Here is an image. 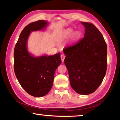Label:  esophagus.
<instances>
[{
  "label": "esophagus",
  "instance_id": "1",
  "mask_svg": "<svg viewBox=\"0 0 120 120\" xmlns=\"http://www.w3.org/2000/svg\"><path fill=\"white\" fill-rule=\"evenodd\" d=\"M65 56H64V54H61V59L62 62L64 61Z\"/></svg>",
  "mask_w": 120,
  "mask_h": 120
}]
</instances>
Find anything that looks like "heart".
<instances>
[{
    "label": "heart",
    "mask_w": 120,
    "mask_h": 120,
    "mask_svg": "<svg viewBox=\"0 0 120 120\" xmlns=\"http://www.w3.org/2000/svg\"><path fill=\"white\" fill-rule=\"evenodd\" d=\"M72 30L71 29H68L64 32V35L66 37L69 36L72 34ZM81 34L79 31H76L73 34V38L75 40H77L80 38Z\"/></svg>",
    "instance_id": "b5f03b06"
}]
</instances>
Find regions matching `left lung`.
I'll use <instances>...</instances> for the list:
<instances>
[{"label": "left lung", "instance_id": "obj_1", "mask_svg": "<svg viewBox=\"0 0 120 120\" xmlns=\"http://www.w3.org/2000/svg\"><path fill=\"white\" fill-rule=\"evenodd\" d=\"M85 27L84 38L63 50L70 85L78 94L94 93L103 82L107 69V45L94 25L81 22Z\"/></svg>", "mask_w": 120, "mask_h": 120}]
</instances>
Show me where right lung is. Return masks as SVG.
<instances>
[{"instance_id": "obj_1", "label": "right lung", "mask_w": 120, "mask_h": 120, "mask_svg": "<svg viewBox=\"0 0 120 120\" xmlns=\"http://www.w3.org/2000/svg\"><path fill=\"white\" fill-rule=\"evenodd\" d=\"M48 25L44 20L30 23L24 28L14 49V71L20 85L34 97L46 95L51 89L54 72L61 63L60 53L53 56L34 57L27 49L31 32L43 29Z\"/></svg>"}]
</instances>
